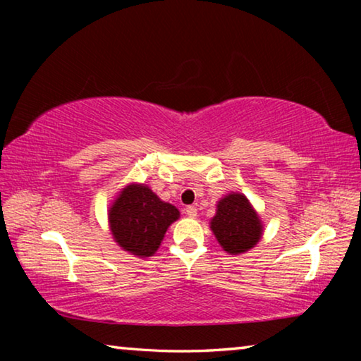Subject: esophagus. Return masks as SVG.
Returning a JSON list of instances; mask_svg holds the SVG:
<instances>
[{"instance_id": "obj_1", "label": "esophagus", "mask_w": 361, "mask_h": 361, "mask_svg": "<svg viewBox=\"0 0 361 361\" xmlns=\"http://www.w3.org/2000/svg\"><path fill=\"white\" fill-rule=\"evenodd\" d=\"M185 213L189 218H195V216H197V209H195L194 205H188L185 209Z\"/></svg>"}]
</instances>
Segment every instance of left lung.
Segmentation results:
<instances>
[{
  "label": "left lung",
  "mask_w": 361,
  "mask_h": 361,
  "mask_svg": "<svg viewBox=\"0 0 361 361\" xmlns=\"http://www.w3.org/2000/svg\"><path fill=\"white\" fill-rule=\"evenodd\" d=\"M210 228L219 245L229 255L248 252L262 235V223L258 213L240 192H231L219 200Z\"/></svg>",
  "instance_id": "1"
}]
</instances>
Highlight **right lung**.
<instances>
[{
    "label": "right lung",
    "mask_w": 361,
    "mask_h": 361,
    "mask_svg": "<svg viewBox=\"0 0 361 361\" xmlns=\"http://www.w3.org/2000/svg\"><path fill=\"white\" fill-rule=\"evenodd\" d=\"M178 218L176 207L164 202L148 186L137 183L122 189L108 210L114 242L138 258L154 255L169 226Z\"/></svg>",
    "instance_id": "obj_1"
}]
</instances>
